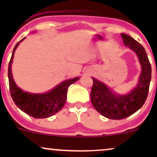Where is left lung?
Listing matches in <instances>:
<instances>
[{"mask_svg":"<svg viewBox=\"0 0 157 157\" xmlns=\"http://www.w3.org/2000/svg\"><path fill=\"white\" fill-rule=\"evenodd\" d=\"M126 46L136 52L142 66L136 87L126 95L113 94L103 82L92 77L91 100L94 109L102 116L112 120H122L137 111L145 103L151 79V66L145 48L131 36L121 34Z\"/></svg>","mask_w":157,"mask_h":157,"instance_id":"obj_1","label":"left lung"}]
</instances>
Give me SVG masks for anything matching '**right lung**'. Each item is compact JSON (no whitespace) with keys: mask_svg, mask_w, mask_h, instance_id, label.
Wrapping results in <instances>:
<instances>
[{"mask_svg":"<svg viewBox=\"0 0 157 157\" xmlns=\"http://www.w3.org/2000/svg\"><path fill=\"white\" fill-rule=\"evenodd\" d=\"M25 39L23 38L15 45L13 49L12 57L9 63L8 77L10 84V94L15 105L21 111L34 118H47L57 113L63 109L67 98L68 88L79 80V77L63 81L57 86L55 89L47 93L42 94H32L23 91L17 87L13 80L12 75V60L16 48L18 46L20 42Z\"/></svg>","mask_w":157,"mask_h":157,"instance_id":"right-lung-1","label":"right lung"}]
</instances>
